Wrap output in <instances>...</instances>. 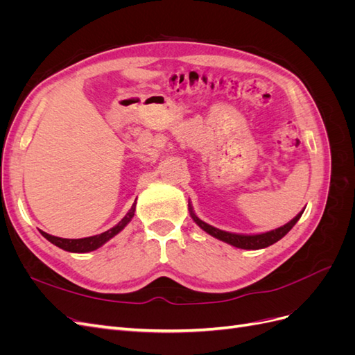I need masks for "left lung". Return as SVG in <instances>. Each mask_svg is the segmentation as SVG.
<instances>
[{
    "instance_id": "8db88e82",
    "label": "left lung",
    "mask_w": 355,
    "mask_h": 355,
    "mask_svg": "<svg viewBox=\"0 0 355 355\" xmlns=\"http://www.w3.org/2000/svg\"><path fill=\"white\" fill-rule=\"evenodd\" d=\"M189 211H191V216L194 219V222L198 225L201 230L206 231L207 234H210L211 237H216L218 240H222L225 243H228L234 247H239V249H247V250H257V249H265V247L271 245L274 243H277L278 240H282L284 235L292 230L296 222L299 220V218L302 216L304 210L300 211L296 218H293L288 223L283 225V227L272 230L270 232H265V234H256V235H241V234H231L227 231H220L218 228L211 227V225L202 222L201 219H198L194 211H192V207L189 206Z\"/></svg>"
}]
</instances>
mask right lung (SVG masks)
<instances>
[{
    "instance_id": "1",
    "label": "right lung",
    "mask_w": 355,
    "mask_h": 355,
    "mask_svg": "<svg viewBox=\"0 0 355 355\" xmlns=\"http://www.w3.org/2000/svg\"><path fill=\"white\" fill-rule=\"evenodd\" d=\"M135 210H136V202H133L132 209L128 210V213L125 216L118 222L114 228L105 231L99 235H93V237H85V239H77V240H69V239H60V237H55V235H50L44 231H41L42 237L47 239L51 244H55L60 249L67 250V252H72V253H87L92 250L99 249L102 244H105L108 240H111L114 235H116L121 230H124L125 225L132 220V218L135 216Z\"/></svg>"
}]
</instances>
